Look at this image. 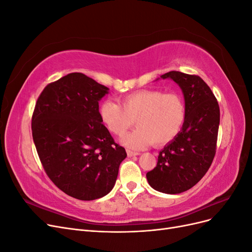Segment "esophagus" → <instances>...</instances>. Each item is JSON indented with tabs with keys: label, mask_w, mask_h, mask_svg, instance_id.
Instances as JSON below:
<instances>
[{
	"label": "esophagus",
	"mask_w": 252,
	"mask_h": 252,
	"mask_svg": "<svg viewBox=\"0 0 252 252\" xmlns=\"http://www.w3.org/2000/svg\"><path fill=\"white\" fill-rule=\"evenodd\" d=\"M140 154H138V152H134V151H131V150H127V156L128 157H135V156H139Z\"/></svg>",
	"instance_id": "1"
}]
</instances>
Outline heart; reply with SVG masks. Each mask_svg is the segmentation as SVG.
<instances>
[{
    "label": "heart",
    "instance_id": "heart-1",
    "mask_svg": "<svg viewBox=\"0 0 252 252\" xmlns=\"http://www.w3.org/2000/svg\"><path fill=\"white\" fill-rule=\"evenodd\" d=\"M98 106V117L104 127L122 136L134 124L138 128L122 139L126 147L144 149L171 142L179 134L186 118L185 103L180 94H164L157 89H144Z\"/></svg>",
    "mask_w": 252,
    "mask_h": 252
}]
</instances>
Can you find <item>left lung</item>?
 Returning a JSON list of instances; mask_svg holds the SVG:
<instances>
[{
    "label": "left lung",
    "mask_w": 252,
    "mask_h": 252,
    "mask_svg": "<svg viewBox=\"0 0 252 252\" xmlns=\"http://www.w3.org/2000/svg\"><path fill=\"white\" fill-rule=\"evenodd\" d=\"M161 79H170L182 89L186 118L179 134L159 151L158 164L146 178L157 191L177 194L193 187L209 169L216 155L220 108L209 86L197 75L169 71Z\"/></svg>",
    "instance_id": "left-lung-1"
}]
</instances>
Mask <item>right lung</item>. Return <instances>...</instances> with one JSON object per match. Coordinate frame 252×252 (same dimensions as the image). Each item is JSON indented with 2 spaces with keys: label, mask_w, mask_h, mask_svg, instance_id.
<instances>
[{
  "label": "right lung",
  "mask_w": 252,
  "mask_h": 252,
  "mask_svg": "<svg viewBox=\"0 0 252 252\" xmlns=\"http://www.w3.org/2000/svg\"><path fill=\"white\" fill-rule=\"evenodd\" d=\"M108 93L94 79L72 72L44 88L32 114V138L45 171L78 200L108 194L127 157L98 117V102Z\"/></svg>",
  "instance_id": "obj_1"
}]
</instances>
